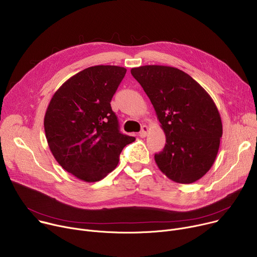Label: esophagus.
<instances>
[{
  "label": "esophagus",
  "mask_w": 257,
  "mask_h": 257,
  "mask_svg": "<svg viewBox=\"0 0 257 257\" xmlns=\"http://www.w3.org/2000/svg\"><path fill=\"white\" fill-rule=\"evenodd\" d=\"M148 132H149V127L147 125H144L142 127V131L139 132V135H141V137H146L148 135Z\"/></svg>",
  "instance_id": "esophagus-1"
}]
</instances>
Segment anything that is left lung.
Segmentation results:
<instances>
[{
    "label": "left lung",
    "mask_w": 257,
    "mask_h": 257,
    "mask_svg": "<svg viewBox=\"0 0 257 257\" xmlns=\"http://www.w3.org/2000/svg\"><path fill=\"white\" fill-rule=\"evenodd\" d=\"M132 76L149 96L166 135L156 164L169 179L193 183L216 159L222 123L208 92L190 75L166 65L133 67Z\"/></svg>",
    "instance_id": "8db88e82"
}]
</instances>
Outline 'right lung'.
<instances>
[{
  "mask_svg": "<svg viewBox=\"0 0 257 257\" xmlns=\"http://www.w3.org/2000/svg\"><path fill=\"white\" fill-rule=\"evenodd\" d=\"M127 69L95 65L65 81L54 93L44 118L49 149L58 164L85 182L104 178L135 137L119 131L110 100Z\"/></svg>",
  "mask_w": 257,
  "mask_h": 257,
  "instance_id": "add662e5",
  "label": "right lung"
}]
</instances>
